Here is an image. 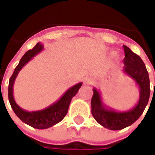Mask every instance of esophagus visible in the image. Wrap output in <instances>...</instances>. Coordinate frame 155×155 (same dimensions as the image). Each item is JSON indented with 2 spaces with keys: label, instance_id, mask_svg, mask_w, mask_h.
Here are the masks:
<instances>
[{
  "label": "esophagus",
  "instance_id": "obj_1",
  "mask_svg": "<svg viewBox=\"0 0 155 155\" xmlns=\"http://www.w3.org/2000/svg\"><path fill=\"white\" fill-rule=\"evenodd\" d=\"M93 82V80H92V78L91 77H85L84 79V84H91V83Z\"/></svg>",
  "mask_w": 155,
  "mask_h": 155
}]
</instances>
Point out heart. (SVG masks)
I'll return each mask as SVG.
<instances>
[{"label": "heart", "mask_w": 155, "mask_h": 155, "mask_svg": "<svg viewBox=\"0 0 155 155\" xmlns=\"http://www.w3.org/2000/svg\"><path fill=\"white\" fill-rule=\"evenodd\" d=\"M110 54L111 56H114V55H115V54H116V52H115L114 51H112L110 52Z\"/></svg>", "instance_id": "heart-1"}]
</instances>
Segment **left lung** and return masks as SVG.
Masks as SVG:
<instances>
[{
	"label": "left lung",
	"mask_w": 155,
	"mask_h": 155,
	"mask_svg": "<svg viewBox=\"0 0 155 155\" xmlns=\"http://www.w3.org/2000/svg\"><path fill=\"white\" fill-rule=\"evenodd\" d=\"M124 51L125 57L124 59L123 71L132 78L139 86L140 98L138 103L130 110H114L103 103L101 92L94 87L91 99V113L94 120L101 125L110 130H122L134 123L143 114L150 95V78L144 63L138 54L134 53L126 45H124Z\"/></svg>",
	"instance_id": "left-lung-1"
}]
</instances>
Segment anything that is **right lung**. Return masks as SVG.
Here are the masks:
<instances>
[{"label":"right lung","mask_w":155,"mask_h":155,"mask_svg":"<svg viewBox=\"0 0 155 155\" xmlns=\"http://www.w3.org/2000/svg\"><path fill=\"white\" fill-rule=\"evenodd\" d=\"M43 48H44L43 45L41 44V42H39L35 45V47L32 50H29L28 51L25 52V54L21 59L18 65L15 68V71L13 72L12 77L10 78L8 86L9 101L15 114L25 124L35 129H39V130L48 129L59 122H61V120L64 119V117L67 114L68 109H69L72 98L77 94L78 91L82 85L81 82L74 84V86L70 88L56 102H54V104H51L50 106L41 110L29 112L20 107L18 104L15 103L14 96H13V85L15 83V78L22 68L24 67L35 55L39 54L43 50Z\"/></svg>","instance_id":"right-lung-1"}]
</instances>
